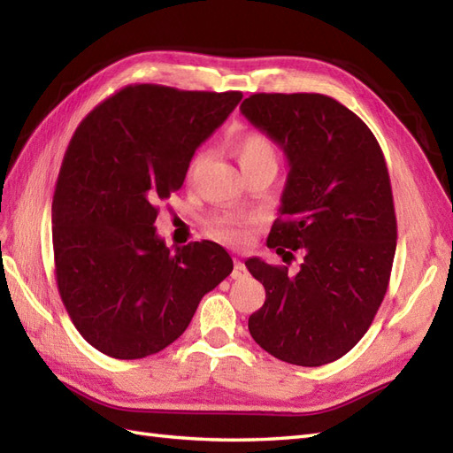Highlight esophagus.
<instances>
[{"label": "esophagus", "mask_w": 453, "mask_h": 453, "mask_svg": "<svg viewBox=\"0 0 453 453\" xmlns=\"http://www.w3.org/2000/svg\"><path fill=\"white\" fill-rule=\"evenodd\" d=\"M249 273H247V266L242 263V261H237L235 258V263H234V273H232V278L234 280H243V278L247 276Z\"/></svg>", "instance_id": "1"}]
</instances>
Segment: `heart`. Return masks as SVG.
Segmentation results:
<instances>
[{
    "mask_svg": "<svg viewBox=\"0 0 453 453\" xmlns=\"http://www.w3.org/2000/svg\"><path fill=\"white\" fill-rule=\"evenodd\" d=\"M234 153L237 157L239 167L242 171H249V169H257V167H271L276 171L278 165V153L273 140L265 136L261 132H247L243 134L242 138L235 142L234 146ZM204 156L198 153V156L192 159L190 165V175L195 171ZM211 232H214L218 237L226 239V242H242L243 239V229L242 224L232 216H218L211 221Z\"/></svg>",
    "mask_w": 453,
    "mask_h": 453,
    "instance_id": "b5f03b06",
    "label": "heart"
}]
</instances>
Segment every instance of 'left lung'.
Wrapping results in <instances>:
<instances>
[{
  "mask_svg": "<svg viewBox=\"0 0 453 453\" xmlns=\"http://www.w3.org/2000/svg\"><path fill=\"white\" fill-rule=\"evenodd\" d=\"M239 111L288 161L266 245L282 258L303 255L296 274L247 258L266 290L249 333L282 362H334L370 329L388 292L397 219L386 159L372 130L326 95L255 93Z\"/></svg>",
  "mask_w": 453,
  "mask_h": 453,
  "instance_id": "8db88e82",
  "label": "left lung"
}]
</instances>
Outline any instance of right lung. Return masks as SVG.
Wrapping results in <instances>:
<instances>
[{
	"label": "right lung",
	"instance_id": "obj_1",
	"mask_svg": "<svg viewBox=\"0 0 453 453\" xmlns=\"http://www.w3.org/2000/svg\"><path fill=\"white\" fill-rule=\"evenodd\" d=\"M242 99L128 85L75 130L52 200L56 282L75 329L111 358H146L177 341L234 271L221 245L171 251L153 224L200 143Z\"/></svg>",
	"mask_w": 453,
	"mask_h": 453
}]
</instances>
